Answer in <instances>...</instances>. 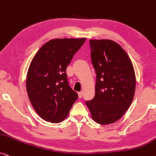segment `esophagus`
<instances>
[{"label":"esophagus","mask_w":156,"mask_h":156,"mask_svg":"<svg viewBox=\"0 0 156 156\" xmlns=\"http://www.w3.org/2000/svg\"><path fill=\"white\" fill-rule=\"evenodd\" d=\"M77 94H78L79 98H82V92H77Z\"/></svg>","instance_id":"1"}]
</instances>
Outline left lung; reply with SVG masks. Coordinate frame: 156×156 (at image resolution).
I'll return each mask as SVG.
<instances>
[{
	"mask_svg": "<svg viewBox=\"0 0 156 156\" xmlns=\"http://www.w3.org/2000/svg\"><path fill=\"white\" fill-rule=\"evenodd\" d=\"M91 58L97 74L95 96L86 104L93 120L100 125L117 122L130 108L136 79L126 51L109 39H90Z\"/></svg>",
	"mask_w": 156,
	"mask_h": 156,
	"instance_id": "obj_1",
	"label": "left lung"
}]
</instances>
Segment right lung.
Returning a JSON list of instances; mask_svg holds the SVG:
<instances>
[{"instance_id":"obj_1","label":"right lung","mask_w":156,"mask_h":156,"mask_svg":"<svg viewBox=\"0 0 156 156\" xmlns=\"http://www.w3.org/2000/svg\"><path fill=\"white\" fill-rule=\"evenodd\" d=\"M85 40L51 39L32 59L26 76V90L34 109L43 120L61 122L77 100L76 92L69 85L66 69Z\"/></svg>"}]
</instances>
